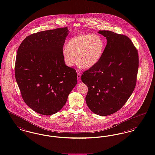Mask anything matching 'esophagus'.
I'll use <instances>...</instances> for the list:
<instances>
[{"label":"esophagus","instance_id":"1","mask_svg":"<svg viewBox=\"0 0 155 155\" xmlns=\"http://www.w3.org/2000/svg\"><path fill=\"white\" fill-rule=\"evenodd\" d=\"M77 78H78V81H80L81 75L80 74V73H78V74H77Z\"/></svg>","mask_w":155,"mask_h":155}]
</instances>
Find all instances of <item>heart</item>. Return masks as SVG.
Returning a JSON list of instances; mask_svg holds the SVG:
<instances>
[{"instance_id": "heart-1", "label": "heart", "mask_w": 155, "mask_h": 155, "mask_svg": "<svg viewBox=\"0 0 155 155\" xmlns=\"http://www.w3.org/2000/svg\"><path fill=\"white\" fill-rule=\"evenodd\" d=\"M104 49V41L99 35L89 34L75 36L68 41L66 48L63 50L64 61L71 67L78 60L81 68H91L100 60Z\"/></svg>"}]
</instances>
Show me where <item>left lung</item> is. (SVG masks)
<instances>
[{
  "label": "left lung",
  "instance_id": "1",
  "mask_svg": "<svg viewBox=\"0 0 155 155\" xmlns=\"http://www.w3.org/2000/svg\"><path fill=\"white\" fill-rule=\"evenodd\" d=\"M107 44L99 62L84 71L81 80L88 91L85 100L93 113L107 116L119 110L136 85L138 51L130 38L110 31H99Z\"/></svg>",
  "mask_w": 155,
  "mask_h": 155
}]
</instances>
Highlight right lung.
Segmentation results:
<instances>
[{"mask_svg":"<svg viewBox=\"0 0 155 155\" xmlns=\"http://www.w3.org/2000/svg\"><path fill=\"white\" fill-rule=\"evenodd\" d=\"M67 27L40 31L26 37L17 51L15 76L22 99L43 115L59 111L77 83L75 70L64 61Z\"/></svg>","mask_w":155,"mask_h":155,"instance_id":"obj_1","label":"right lung"}]
</instances>
